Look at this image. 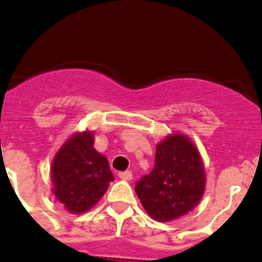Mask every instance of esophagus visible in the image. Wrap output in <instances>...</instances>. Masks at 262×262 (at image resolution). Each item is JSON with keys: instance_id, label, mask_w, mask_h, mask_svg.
<instances>
[{"instance_id": "esophagus-1", "label": "esophagus", "mask_w": 262, "mask_h": 262, "mask_svg": "<svg viewBox=\"0 0 262 262\" xmlns=\"http://www.w3.org/2000/svg\"><path fill=\"white\" fill-rule=\"evenodd\" d=\"M119 177L121 180H125V181H130L133 178V174H132L130 170H125V172H120L119 173Z\"/></svg>"}]
</instances>
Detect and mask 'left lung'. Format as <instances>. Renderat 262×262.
<instances>
[{"instance_id": "1", "label": "left lung", "mask_w": 262, "mask_h": 262, "mask_svg": "<svg viewBox=\"0 0 262 262\" xmlns=\"http://www.w3.org/2000/svg\"><path fill=\"white\" fill-rule=\"evenodd\" d=\"M204 186L196 147L185 136L174 134L159 143L154 169L137 181L134 190L152 219L168 222L191 211L202 199Z\"/></svg>"}]
</instances>
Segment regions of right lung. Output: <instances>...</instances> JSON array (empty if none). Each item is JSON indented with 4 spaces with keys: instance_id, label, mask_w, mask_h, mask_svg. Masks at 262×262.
<instances>
[{
    "instance_id": "add662e5",
    "label": "right lung",
    "mask_w": 262,
    "mask_h": 262,
    "mask_svg": "<svg viewBox=\"0 0 262 262\" xmlns=\"http://www.w3.org/2000/svg\"><path fill=\"white\" fill-rule=\"evenodd\" d=\"M93 143L90 132L75 134L53 161L54 195L73 213L92 208L114 181L108 161L94 150Z\"/></svg>"
}]
</instances>
